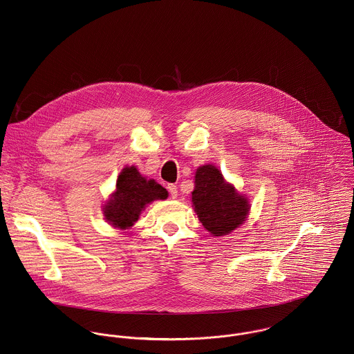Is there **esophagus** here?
I'll use <instances>...</instances> for the list:
<instances>
[{
    "label": "esophagus",
    "instance_id": "obj_1",
    "mask_svg": "<svg viewBox=\"0 0 354 354\" xmlns=\"http://www.w3.org/2000/svg\"><path fill=\"white\" fill-rule=\"evenodd\" d=\"M167 189H169V194H170V196H171L173 199H176V198L178 196L177 185H174V184H169V185H167Z\"/></svg>",
    "mask_w": 354,
    "mask_h": 354
}]
</instances>
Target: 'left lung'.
I'll return each instance as SVG.
<instances>
[{
    "mask_svg": "<svg viewBox=\"0 0 354 354\" xmlns=\"http://www.w3.org/2000/svg\"><path fill=\"white\" fill-rule=\"evenodd\" d=\"M192 204L204 229L216 237L237 229L251 208L248 199L227 184L212 165H204L196 170Z\"/></svg>",
    "mask_w": 354,
    "mask_h": 354,
    "instance_id": "8db88e82",
    "label": "left lung"
}]
</instances>
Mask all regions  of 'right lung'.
Here are the masks:
<instances>
[{"label":"right lung","mask_w":354,"mask_h":354,"mask_svg":"<svg viewBox=\"0 0 354 354\" xmlns=\"http://www.w3.org/2000/svg\"><path fill=\"white\" fill-rule=\"evenodd\" d=\"M167 195V191L155 180L143 177L135 166H127L117 178L114 194L103 205V214L114 227L128 229L139 219L147 204L165 201Z\"/></svg>","instance_id":"add662e5"}]
</instances>
